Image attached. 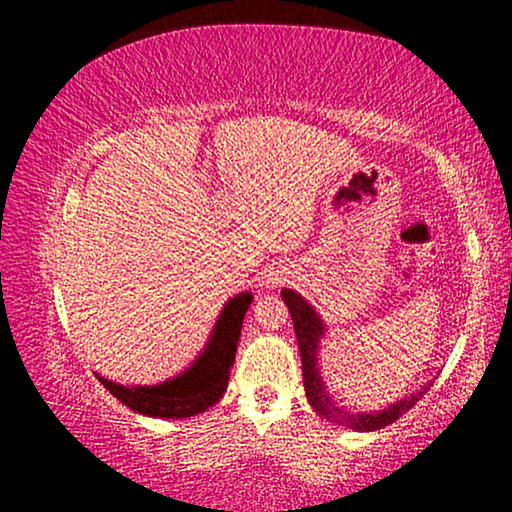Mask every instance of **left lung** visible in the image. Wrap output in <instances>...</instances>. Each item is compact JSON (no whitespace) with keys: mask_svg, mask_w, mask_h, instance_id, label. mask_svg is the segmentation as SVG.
I'll return each instance as SVG.
<instances>
[{"mask_svg":"<svg viewBox=\"0 0 512 512\" xmlns=\"http://www.w3.org/2000/svg\"><path fill=\"white\" fill-rule=\"evenodd\" d=\"M282 300H284V305L289 307L293 329H296L300 361H302V381H305L307 402L311 404V409L316 411V415H320L323 420L339 424V427H348L352 431L384 429V427H388V424H393L397 418H402L406 411L413 409V406L418 404L420 397L429 391V386H433V381H429V384H424L420 391L404 395L402 400L388 404L386 409H381V411H370V413L357 411L354 413L350 409H345V406L336 400L332 393H329V388L323 381V375H320L318 357H320V343H323V339H325L323 318L316 314V309L311 307L298 291L282 289Z\"/></svg>","mask_w":512,"mask_h":512,"instance_id":"obj_1","label":"left lung"}]
</instances>
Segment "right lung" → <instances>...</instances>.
I'll return each mask as SVG.
<instances>
[{"label":"right lung","mask_w":512,"mask_h":512,"mask_svg":"<svg viewBox=\"0 0 512 512\" xmlns=\"http://www.w3.org/2000/svg\"><path fill=\"white\" fill-rule=\"evenodd\" d=\"M250 302H253L250 291L237 293L235 298L225 302L205 348L178 375L153 386H124L101 375H97V379L112 397L146 418L183 420L207 411L221 400L228 388L241 323H244Z\"/></svg>","instance_id":"obj_1"}]
</instances>
